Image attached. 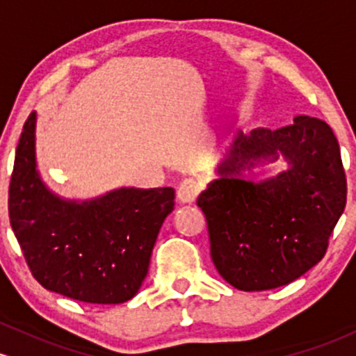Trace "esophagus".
<instances>
[{"instance_id":"esophagus-1","label":"esophagus","mask_w":356,"mask_h":356,"mask_svg":"<svg viewBox=\"0 0 356 356\" xmlns=\"http://www.w3.org/2000/svg\"><path fill=\"white\" fill-rule=\"evenodd\" d=\"M200 190H202V185L195 178H186L179 183L178 186V198L179 202L183 203H191L195 202L198 197Z\"/></svg>"}]
</instances>
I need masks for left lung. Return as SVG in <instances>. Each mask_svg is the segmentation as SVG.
Returning a JSON list of instances; mask_svg holds the SVG:
<instances>
[{
    "instance_id": "obj_1",
    "label": "left lung",
    "mask_w": 356,
    "mask_h": 356,
    "mask_svg": "<svg viewBox=\"0 0 356 356\" xmlns=\"http://www.w3.org/2000/svg\"><path fill=\"white\" fill-rule=\"evenodd\" d=\"M277 152L291 163L289 170L261 184L240 179L247 167ZM218 175L197 205L207 218L211 261L230 286H286L325 257L346 205L338 139L325 121L298 115L275 131H241Z\"/></svg>"
}]
</instances>
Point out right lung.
Returning <instances> with one entry per match:
<instances>
[{"label":"right lung","instance_id":"obj_1","mask_svg":"<svg viewBox=\"0 0 356 356\" xmlns=\"http://www.w3.org/2000/svg\"><path fill=\"white\" fill-rule=\"evenodd\" d=\"M175 190L121 188L74 203L51 195L35 170V113L15 156L8 213L31 275L45 289L90 305H121L141 287Z\"/></svg>","mask_w":356,"mask_h":356}]
</instances>
